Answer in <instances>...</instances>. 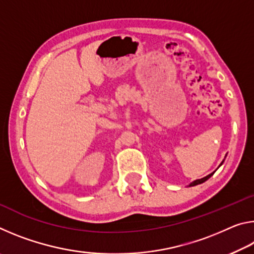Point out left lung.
Listing matches in <instances>:
<instances>
[{"label": "left lung", "mask_w": 254, "mask_h": 254, "mask_svg": "<svg viewBox=\"0 0 254 254\" xmlns=\"http://www.w3.org/2000/svg\"><path fill=\"white\" fill-rule=\"evenodd\" d=\"M214 174V173H213ZM213 174H209L208 176H206V177H204V178H201V179H197V180H195V182H192L190 185H189V186H196V185H198V184H201V183H204V182H206V180H207L210 176H212Z\"/></svg>", "instance_id": "1"}]
</instances>
